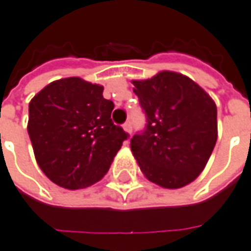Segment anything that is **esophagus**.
<instances>
[{
  "label": "esophagus",
  "instance_id": "esophagus-1",
  "mask_svg": "<svg viewBox=\"0 0 251 251\" xmlns=\"http://www.w3.org/2000/svg\"><path fill=\"white\" fill-rule=\"evenodd\" d=\"M123 128H124V131H126L127 134H131V131H132V128H131V123H130V121H127V123H124V126H123Z\"/></svg>",
  "mask_w": 251,
  "mask_h": 251
}]
</instances>
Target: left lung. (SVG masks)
Wrapping results in <instances>:
<instances>
[{
	"label": "left lung",
	"mask_w": 251,
	"mask_h": 251,
	"mask_svg": "<svg viewBox=\"0 0 251 251\" xmlns=\"http://www.w3.org/2000/svg\"><path fill=\"white\" fill-rule=\"evenodd\" d=\"M147 128L131 138L141 172L163 188L190 184L204 170L218 138L217 104L183 74L160 71L134 79Z\"/></svg>",
	"instance_id": "1"
}]
</instances>
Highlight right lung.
<instances>
[{"label":"right lung","instance_id":"1","mask_svg":"<svg viewBox=\"0 0 251 251\" xmlns=\"http://www.w3.org/2000/svg\"><path fill=\"white\" fill-rule=\"evenodd\" d=\"M103 86L79 76L57 79L29 103L27 132L34 158L53 183L68 190L99 181L128 134L111 121Z\"/></svg>","mask_w":251,"mask_h":251}]
</instances>
